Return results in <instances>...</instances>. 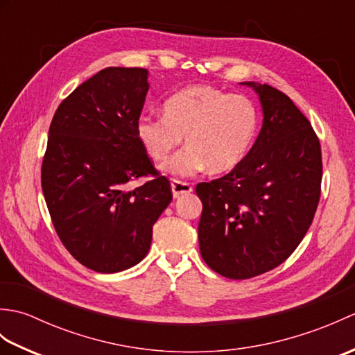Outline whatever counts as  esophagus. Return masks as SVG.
I'll use <instances>...</instances> for the list:
<instances>
[{"label": "esophagus", "mask_w": 355, "mask_h": 355, "mask_svg": "<svg viewBox=\"0 0 355 355\" xmlns=\"http://www.w3.org/2000/svg\"><path fill=\"white\" fill-rule=\"evenodd\" d=\"M171 189H172L173 198H178L180 195L191 193L192 192V186L189 183L178 182V180H172V182H171Z\"/></svg>", "instance_id": "34e87169"}]
</instances>
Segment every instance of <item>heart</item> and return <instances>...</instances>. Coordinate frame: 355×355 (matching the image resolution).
<instances>
[{
    "mask_svg": "<svg viewBox=\"0 0 355 355\" xmlns=\"http://www.w3.org/2000/svg\"><path fill=\"white\" fill-rule=\"evenodd\" d=\"M259 126L254 102L210 85L180 89L163 103V116H141L137 139L155 162H166L183 137L186 148L163 166L177 177H193L209 169H235L250 150Z\"/></svg>",
    "mask_w": 355,
    "mask_h": 355,
    "instance_id": "obj_1",
    "label": "heart"
}]
</instances>
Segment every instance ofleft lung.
Listing matches in <instances>:
<instances>
[{
	"instance_id": "obj_1",
	"label": "left lung",
	"mask_w": 355,
	"mask_h": 355,
	"mask_svg": "<svg viewBox=\"0 0 355 355\" xmlns=\"http://www.w3.org/2000/svg\"><path fill=\"white\" fill-rule=\"evenodd\" d=\"M253 88L262 126L245 158L227 175L200 183L202 259L229 279H248L288 258L310 229L320 198L322 153L308 119L288 96Z\"/></svg>"
}]
</instances>
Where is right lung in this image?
Listing matches in <instances>:
<instances>
[{
  "label": "right lung",
  "mask_w": 355,
  "mask_h": 355,
  "mask_svg": "<svg viewBox=\"0 0 355 355\" xmlns=\"http://www.w3.org/2000/svg\"><path fill=\"white\" fill-rule=\"evenodd\" d=\"M148 76L145 69L101 70L59 105L49 130L41 182L53 225L73 258L99 273L145 258L172 201L135 132ZM146 175L153 180L129 189Z\"/></svg>",
  "instance_id": "obj_1"
}]
</instances>
